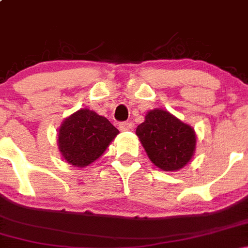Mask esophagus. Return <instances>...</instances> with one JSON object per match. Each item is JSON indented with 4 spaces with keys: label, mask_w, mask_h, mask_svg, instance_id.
Segmentation results:
<instances>
[{
    "label": "esophagus",
    "mask_w": 248,
    "mask_h": 248,
    "mask_svg": "<svg viewBox=\"0 0 248 248\" xmlns=\"http://www.w3.org/2000/svg\"><path fill=\"white\" fill-rule=\"evenodd\" d=\"M119 128H120V130H122V132H124V130H130L133 128V124L130 121L121 122V124H119Z\"/></svg>",
    "instance_id": "esophagus-1"
}]
</instances>
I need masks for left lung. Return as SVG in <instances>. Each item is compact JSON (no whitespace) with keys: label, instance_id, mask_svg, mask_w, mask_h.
<instances>
[{"label":"left lung","instance_id":"1","mask_svg":"<svg viewBox=\"0 0 248 248\" xmlns=\"http://www.w3.org/2000/svg\"><path fill=\"white\" fill-rule=\"evenodd\" d=\"M136 135L149 160L164 171H177L195 155L197 136L193 128L162 108L147 113Z\"/></svg>","mask_w":248,"mask_h":248}]
</instances>
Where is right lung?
Returning <instances> with one entry per match:
<instances>
[{"instance_id":"add662e5","label":"right lung","mask_w":248,"mask_h":248,"mask_svg":"<svg viewBox=\"0 0 248 248\" xmlns=\"http://www.w3.org/2000/svg\"><path fill=\"white\" fill-rule=\"evenodd\" d=\"M119 130L105 116L80 108L67 116L58 129V149L73 167L84 168L106 152Z\"/></svg>"}]
</instances>
